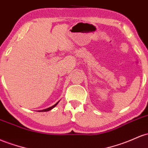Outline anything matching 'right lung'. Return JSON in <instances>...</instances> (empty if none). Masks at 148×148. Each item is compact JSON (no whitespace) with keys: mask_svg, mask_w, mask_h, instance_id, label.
I'll return each instance as SVG.
<instances>
[{"mask_svg":"<svg viewBox=\"0 0 148 148\" xmlns=\"http://www.w3.org/2000/svg\"><path fill=\"white\" fill-rule=\"evenodd\" d=\"M60 101H58V103H57L56 104H55L54 105H53V106L52 107H50V108H47V109H44V110H38V112H48V111H50V110H51L52 109H53L55 108V107L57 105H58V103H59Z\"/></svg>","mask_w":148,"mask_h":148,"instance_id":"1","label":"right lung"}]
</instances>
